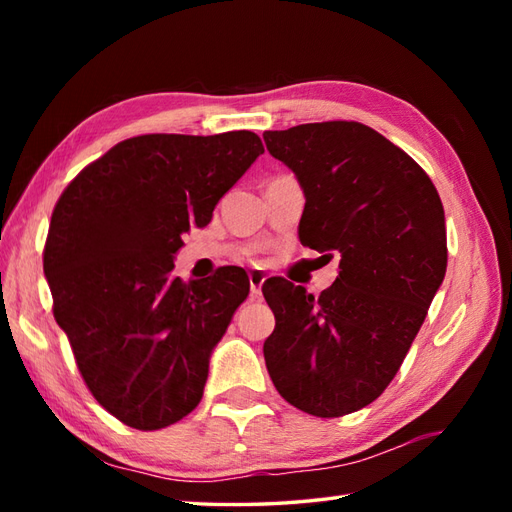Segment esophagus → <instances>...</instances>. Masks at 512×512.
<instances>
[{
	"instance_id": "34e87169",
	"label": "esophagus",
	"mask_w": 512,
	"mask_h": 512,
	"mask_svg": "<svg viewBox=\"0 0 512 512\" xmlns=\"http://www.w3.org/2000/svg\"><path fill=\"white\" fill-rule=\"evenodd\" d=\"M265 280H267V275L262 273V271H258V269H254V271L250 273V292H252V299H260V297H262V284H265Z\"/></svg>"
}]
</instances>
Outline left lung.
<instances>
[{"mask_svg": "<svg viewBox=\"0 0 512 512\" xmlns=\"http://www.w3.org/2000/svg\"><path fill=\"white\" fill-rule=\"evenodd\" d=\"M262 138L305 194L301 243L342 256L320 297L286 280L262 286L275 314L265 363L288 404L344 416L395 378L444 280L442 200L406 151L363 123H303Z\"/></svg>", "mask_w": 512, "mask_h": 512, "instance_id": "obj_1", "label": "left lung"}]
</instances>
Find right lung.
Returning a JSON list of instances; mask_svg holds the SVG:
<instances>
[{
    "label": "right lung",
    "mask_w": 512,
    "mask_h": 512,
    "mask_svg": "<svg viewBox=\"0 0 512 512\" xmlns=\"http://www.w3.org/2000/svg\"><path fill=\"white\" fill-rule=\"evenodd\" d=\"M262 151L247 130L134 136L59 196L44 247L53 314L91 395L121 423L162 429L203 399L250 280L224 267L185 284L173 260Z\"/></svg>",
    "instance_id": "1"
}]
</instances>
